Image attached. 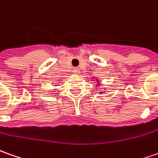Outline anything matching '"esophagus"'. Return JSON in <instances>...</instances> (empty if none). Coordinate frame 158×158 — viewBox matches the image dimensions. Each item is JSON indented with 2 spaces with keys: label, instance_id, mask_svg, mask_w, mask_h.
Segmentation results:
<instances>
[{
  "label": "esophagus",
  "instance_id": "1",
  "mask_svg": "<svg viewBox=\"0 0 158 158\" xmlns=\"http://www.w3.org/2000/svg\"><path fill=\"white\" fill-rule=\"evenodd\" d=\"M73 72L74 73H79V69L78 68H73Z\"/></svg>",
  "mask_w": 158,
  "mask_h": 158
}]
</instances>
